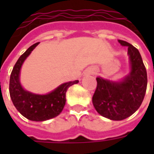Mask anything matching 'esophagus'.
Wrapping results in <instances>:
<instances>
[{"label": "esophagus", "instance_id": "1", "mask_svg": "<svg viewBox=\"0 0 154 154\" xmlns=\"http://www.w3.org/2000/svg\"><path fill=\"white\" fill-rule=\"evenodd\" d=\"M86 73L87 74H95L96 73V71L94 70L93 68H89V69H87V70Z\"/></svg>", "mask_w": 154, "mask_h": 154}]
</instances>
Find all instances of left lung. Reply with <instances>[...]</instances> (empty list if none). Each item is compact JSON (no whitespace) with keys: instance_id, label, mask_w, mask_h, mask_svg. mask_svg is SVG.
Here are the masks:
<instances>
[{"instance_id":"8db88e82","label":"left lung","mask_w":154,"mask_h":154,"mask_svg":"<svg viewBox=\"0 0 154 154\" xmlns=\"http://www.w3.org/2000/svg\"><path fill=\"white\" fill-rule=\"evenodd\" d=\"M128 47L130 72L120 82L97 77V86L92 103L100 116L112 120H122L135 112L141 106L147 89V71L139 50L132 44L118 40Z\"/></svg>"}]
</instances>
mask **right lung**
Instances as JSON below:
<instances>
[{
    "label": "right lung",
    "instance_id": "right-lung-1",
    "mask_svg": "<svg viewBox=\"0 0 154 154\" xmlns=\"http://www.w3.org/2000/svg\"><path fill=\"white\" fill-rule=\"evenodd\" d=\"M39 43L29 48L15 64L10 77V96L15 108L22 116L33 121H44L57 116L66 103L68 87L78 83V80L60 85L46 95H38L25 91L20 82V72L24 61Z\"/></svg>",
    "mask_w": 154,
    "mask_h": 154
}]
</instances>
